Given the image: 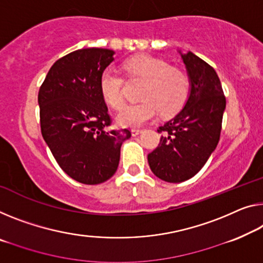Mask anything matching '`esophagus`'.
Returning <instances> with one entry per match:
<instances>
[{"mask_svg":"<svg viewBox=\"0 0 263 263\" xmlns=\"http://www.w3.org/2000/svg\"><path fill=\"white\" fill-rule=\"evenodd\" d=\"M141 133H142V130H141V129H132V135H133V136L140 135Z\"/></svg>","mask_w":263,"mask_h":263,"instance_id":"34e87169","label":"esophagus"}]
</instances>
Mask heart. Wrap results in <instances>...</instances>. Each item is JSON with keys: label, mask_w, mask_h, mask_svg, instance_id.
Listing matches in <instances>:
<instances>
[{"label": "heart", "mask_w": 263, "mask_h": 263, "mask_svg": "<svg viewBox=\"0 0 263 263\" xmlns=\"http://www.w3.org/2000/svg\"><path fill=\"white\" fill-rule=\"evenodd\" d=\"M124 70L130 79H141L144 84L140 99L142 102L128 104L116 115L121 127L137 128L161 115L172 116L183 107L188 99L191 82L188 75L179 68L171 67L161 59L148 55L135 56L124 62ZM100 92L109 107L123 106V79L110 69L100 76Z\"/></svg>", "instance_id": "b5f03b06"}]
</instances>
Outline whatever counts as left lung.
Returning <instances> with one entry per match:
<instances>
[{
    "instance_id": "obj_1",
    "label": "left lung",
    "mask_w": 263,
    "mask_h": 263,
    "mask_svg": "<svg viewBox=\"0 0 263 263\" xmlns=\"http://www.w3.org/2000/svg\"><path fill=\"white\" fill-rule=\"evenodd\" d=\"M181 58L191 82L188 99L179 114L157 133L155 151L148 154L152 172L171 183L183 182L201 171L220 140L226 98L214 68L192 51Z\"/></svg>"
}]
</instances>
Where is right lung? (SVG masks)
Masks as SVG:
<instances>
[{"instance_id": "obj_1", "label": "right lung", "mask_w": 263, "mask_h": 263, "mask_svg": "<svg viewBox=\"0 0 263 263\" xmlns=\"http://www.w3.org/2000/svg\"><path fill=\"white\" fill-rule=\"evenodd\" d=\"M114 50L86 48L58 60L39 91L44 141L62 171L84 184H99L118 171L129 129L107 130L110 116L100 92V76Z\"/></svg>"}]
</instances>
